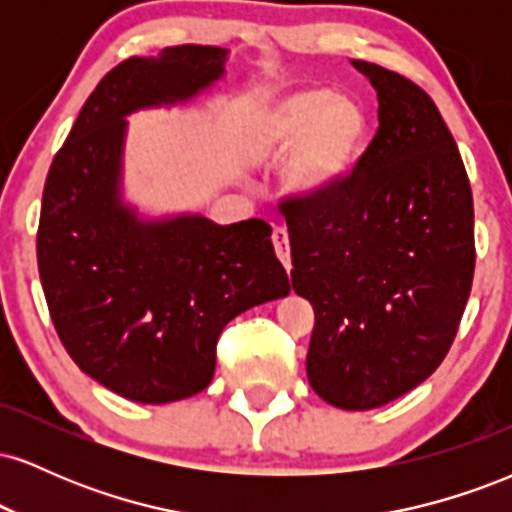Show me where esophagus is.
Instances as JSON below:
<instances>
[{"instance_id": "34e87169", "label": "esophagus", "mask_w": 512, "mask_h": 512, "mask_svg": "<svg viewBox=\"0 0 512 512\" xmlns=\"http://www.w3.org/2000/svg\"><path fill=\"white\" fill-rule=\"evenodd\" d=\"M272 243H274V252L279 257L281 264H284L286 272H291V250H289V233L286 228H274L272 233Z\"/></svg>"}]
</instances>
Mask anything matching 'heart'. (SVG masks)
Wrapping results in <instances>:
<instances>
[{
    "label": "heart",
    "mask_w": 512,
    "mask_h": 512,
    "mask_svg": "<svg viewBox=\"0 0 512 512\" xmlns=\"http://www.w3.org/2000/svg\"><path fill=\"white\" fill-rule=\"evenodd\" d=\"M368 134V115L354 98L330 88H301L286 93L257 117L252 154H289L281 168L286 195L298 202H322L354 173Z\"/></svg>",
    "instance_id": "heart-1"
}]
</instances>
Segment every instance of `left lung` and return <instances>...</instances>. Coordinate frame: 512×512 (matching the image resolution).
Here are the masks:
<instances>
[{
  "label": "left lung",
  "mask_w": 512,
  "mask_h": 512,
  "mask_svg": "<svg viewBox=\"0 0 512 512\" xmlns=\"http://www.w3.org/2000/svg\"><path fill=\"white\" fill-rule=\"evenodd\" d=\"M378 93V134L322 202H286L293 291L315 308L308 383L346 411L383 407L440 366L474 276L467 170L436 103L351 60Z\"/></svg>",
  "instance_id": "1"
}]
</instances>
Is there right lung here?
Segmentation results:
<instances>
[{
    "label": "right lung",
    "instance_id": "right-lung-1",
    "mask_svg": "<svg viewBox=\"0 0 512 512\" xmlns=\"http://www.w3.org/2000/svg\"><path fill=\"white\" fill-rule=\"evenodd\" d=\"M226 60L223 48L178 45L117 64L45 180L38 269L55 330L76 366L132 402L202 392L223 327L291 291L267 221L149 216L125 199L127 117L195 101Z\"/></svg>",
    "mask_w": 512,
    "mask_h": 512
}]
</instances>
